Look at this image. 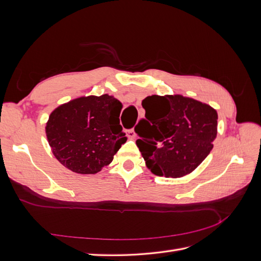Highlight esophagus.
<instances>
[{"label":"esophagus","mask_w":261,"mask_h":261,"mask_svg":"<svg viewBox=\"0 0 261 261\" xmlns=\"http://www.w3.org/2000/svg\"><path fill=\"white\" fill-rule=\"evenodd\" d=\"M127 137L128 138H130V139H134L136 137V133H135V130L134 129H130V130H128L127 132Z\"/></svg>","instance_id":"obj_1"}]
</instances>
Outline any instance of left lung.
<instances>
[{
  "label": "left lung",
  "mask_w": 261,
  "mask_h": 261,
  "mask_svg": "<svg viewBox=\"0 0 261 261\" xmlns=\"http://www.w3.org/2000/svg\"><path fill=\"white\" fill-rule=\"evenodd\" d=\"M146 120L135 127L136 145L154 175L181 177L206 159L218 133V113L207 103L181 94L149 96Z\"/></svg>",
  "instance_id": "8db88e82"
}]
</instances>
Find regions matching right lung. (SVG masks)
I'll return each mask as SVG.
<instances>
[{
  "mask_svg": "<svg viewBox=\"0 0 261 261\" xmlns=\"http://www.w3.org/2000/svg\"><path fill=\"white\" fill-rule=\"evenodd\" d=\"M123 105L113 96L80 97L51 112L45 134L52 153L78 174H96L126 141L120 125Z\"/></svg>",
  "mask_w": 261,
  "mask_h": 261,
  "instance_id": "add662e5",
  "label": "right lung"
}]
</instances>
